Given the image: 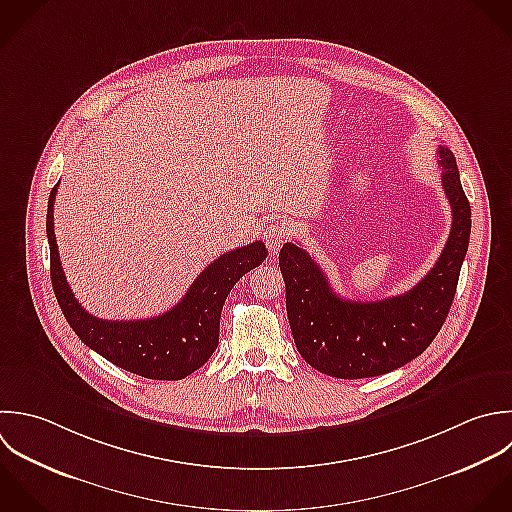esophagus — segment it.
Masks as SVG:
<instances>
[{"instance_id": "1", "label": "esophagus", "mask_w": 512, "mask_h": 512, "mask_svg": "<svg viewBox=\"0 0 512 512\" xmlns=\"http://www.w3.org/2000/svg\"><path fill=\"white\" fill-rule=\"evenodd\" d=\"M287 235H289V227H287V223L283 219H277V221H273V223H269L265 227L263 241H265V245H267L271 255H275L279 251V247L285 243Z\"/></svg>"}]
</instances>
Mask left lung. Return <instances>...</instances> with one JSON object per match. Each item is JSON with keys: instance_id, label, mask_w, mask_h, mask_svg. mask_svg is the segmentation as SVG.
Returning a JSON list of instances; mask_svg holds the SVG:
<instances>
[{"instance_id": "8db88e82", "label": "left lung", "mask_w": 512, "mask_h": 512, "mask_svg": "<svg viewBox=\"0 0 512 512\" xmlns=\"http://www.w3.org/2000/svg\"><path fill=\"white\" fill-rule=\"evenodd\" d=\"M437 157L453 225L439 261L411 291L383 301L343 299L305 249L283 245L287 317L295 345L313 369L337 379L379 377L419 357L441 331L469 249L471 203L453 151L441 145Z\"/></svg>"}]
</instances>
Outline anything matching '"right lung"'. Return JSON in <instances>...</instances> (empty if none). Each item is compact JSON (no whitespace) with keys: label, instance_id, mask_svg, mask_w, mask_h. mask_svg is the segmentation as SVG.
Listing matches in <instances>:
<instances>
[{"label":"right lung","instance_id":"obj_1","mask_svg":"<svg viewBox=\"0 0 512 512\" xmlns=\"http://www.w3.org/2000/svg\"><path fill=\"white\" fill-rule=\"evenodd\" d=\"M47 201V241L51 285L57 303L75 335L109 363L157 381H179L203 367L219 345V319L233 285L267 257L263 241H253L217 257L191 283L185 297L169 311L137 321H105L87 313L63 275L55 233L53 203Z\"/></svg>","mask_w":512,"mask_h":512}]
</instances>
